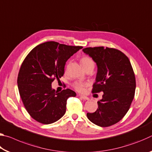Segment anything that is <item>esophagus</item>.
Masks as SVG:
<instances>
[{
    "label": "esophagus",
    "instance_id": "1",
    "mask_svg": "<svg viewBox=\"0 0 152 152\" xmlns=\"http://www.w3.org/2000/svg\"><path fill=\"white\" fill-rule=\"evenodd\" d=\"M80 99H83V100H86V101H88L89 100V98H88L87 96H80Z\"/></svg>",
    "mask_w": 152,
    "mask_h": 152
}]
</instances>
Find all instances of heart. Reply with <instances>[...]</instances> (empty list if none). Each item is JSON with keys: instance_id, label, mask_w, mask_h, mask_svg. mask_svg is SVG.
<instances>
[{"instance_id": "b5f03b06", "label": "heart", "mask_w": 152, "mask_h": 152, "mask_svg": "<svg viewBox=\"0 0 152 152\" xmlns=\"http://www.w3.org/2000/svg\"><path fill=\"white\" fill-rule=\"evenodd\" d=\"M81 63L84 68L86 70L90 67H94V63L92 59L89 56H84L81 59ZM89 86V82L84 81H76L73 84V88L79 93L83 94L86 91V87Z\"/></svg>"}]
</instances>
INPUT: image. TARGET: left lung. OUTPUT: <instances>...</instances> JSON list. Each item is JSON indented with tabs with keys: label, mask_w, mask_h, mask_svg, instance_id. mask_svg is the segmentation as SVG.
<instances>
[{
	"label": "left lung",
	"mask_w": 152,
	"mask_h": 152,
	"mask_svg": "<svg viewBox=\"0 0 152 152\" xmlns=\"http://www.w3.org/2000/svg\"><path fill=\"white\" fill-rule=\"evenodd\" d=\"M83 51L98 67L92 92L104 93L97 102V110L87 113V117L100 127H109L121 120L129 109L135 91L134 72L127 56L117 49L86 48Z\"/></svg>",
	"instance_id": "left-lung-1"
}]
</instances>
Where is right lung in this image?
Segmentation results:
<instances>
[{
  "label": "right lung",
  "mask_w": 152,
  "mask_h": 152,
  "mask_svg": "<svg viewBox=\"0 0 152 152\" xmlns=\"http://www.w3.org/2000/svg\"><path fill=\"white\" fill-rule=\"evenodd\" d=\"M82 48L48 42L33 48L23 61L18 88L27 111L37 122L57 121L65 114L67 99L76 96V92L68 88L56 92L51 83L63 76L66 61Z\"/></svg>",
  "instance_id": "obj_1"
}]
</instances>
